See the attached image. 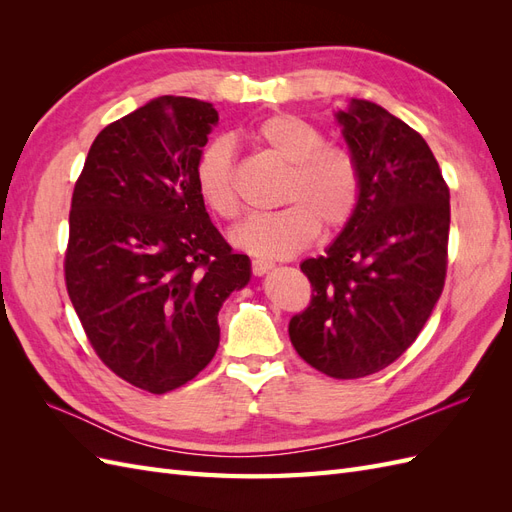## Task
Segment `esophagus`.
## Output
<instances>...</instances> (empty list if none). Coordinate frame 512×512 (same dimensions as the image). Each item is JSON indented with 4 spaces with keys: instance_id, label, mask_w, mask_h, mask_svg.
Here are the masks:
<instances>
[{
    "instance_id": "1",
    "label": "esophagus",
    "mask_w": 512,
    "mask_h": 512,
    "mask_svg": "<svg viewBox=\"0 0 512 512\" xmlns=\"http://www.w3.org/2000/svg\"><path fill=\"white\" fill-rule=\"evenodd\" d=\"M273 267L275 265H273V262H269V260H252V273L258 275V277L269 273Z\"/></svg>"
}]
</instances>
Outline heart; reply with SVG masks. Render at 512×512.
Here are the masks:
<instances>
[{
    "label": "heart",
    "mask_w": 512,
    "mask_h": 512,
    "mask_svg": "<svg viewBox=\"0 0 512 512\" xmlns=\"http://www.w3.org/2000/svg\"><path fill=\"white\" fill-rule=\"evenodd\" d=\"M254 143L286 164L280 203L254 213L230 232L237 250L258 258H290L322 230L344 228L361 203V168L346 147L324 143L322 132L297 115H271L252 132ZM196 190L209 211L224 220L239 213L235 160L228 141L209 143L194 164Z\"/></svg>",
    "instance_id": "obj_1"
}]
</instances>
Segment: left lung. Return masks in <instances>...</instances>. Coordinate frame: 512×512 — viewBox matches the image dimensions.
Masks as SVG:
<instances>
[{"label": "left lung", "instance_id": "1", "mask_svg": "<svg viewBox=\"0 0 512 512\" xmlns=\"http://www.w3.org/2000/svg\"><path fill=\"white\" fill-rule=\"evenodd\" d=\"M335 117L361 168V203L327 254L301 262L312 301L288 333L305 363L352 380L397 361L436 307L451 194L425 138L386 108L350 100Z\"/></svg>", "mask_w": 512, "mask_h": 512}]
</instances>
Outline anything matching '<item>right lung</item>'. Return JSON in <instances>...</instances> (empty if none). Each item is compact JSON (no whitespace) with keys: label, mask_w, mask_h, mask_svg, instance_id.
<instances>
[{"label":"right lung","mask_w":512,"mask_h":512,"mask_svg":"<svg viewBox=\"0 0 512 512\" xmlns=\"http://www.w3.org/2000/svg\"><path fill=\"white\" fill-rule=\"evenodd\" d=\"M213 104L162 96L106 126L74 185L66 288L100 361L162 395L203 371L218 312L252 277L209 220L194 164Z\"/></svg>","instance_id":"obj_1"}]
</instances>
